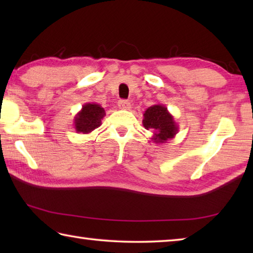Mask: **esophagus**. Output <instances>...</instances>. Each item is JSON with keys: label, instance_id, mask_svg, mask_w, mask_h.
<instances>
[{"label": "esophagus", "instance_id": "1", "mask_svg": "<svg viewBox=\"0 0 253 253\" xmlns=\"http://www.w3.org/2000/svg\"><path fill=\"white\" fill-rule=\"evenodd\" d=\"M118 106H119V108L124 109V110H129L131 108V104L128 100H119Z\"/></svg>", "mask_w": 253, "mask_h": 253}]
</instances>
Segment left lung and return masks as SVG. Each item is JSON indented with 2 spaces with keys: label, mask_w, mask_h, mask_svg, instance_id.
I'll return each mask as SVG.
<instances>
[{
  "label": "left lung",
  "mask_w": 253,
  "mask_h": 253,
  "mask_svg": "<svg viewBox=\"0 0 253 253\" xmlns=\"http://www.w3.org/2000/svg\"><path fill=\"white\" fill-rule=\"evenodd\" d=\"M143 126L153 131L152 140L156 144L168 143L177 134L178 126L175 123L173 115L164 105H153L145 110Z\"/></svg>",
  "instance_id": "obj_1"
}]
</instances>
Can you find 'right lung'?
Wrapping results in <instances>:
<instances>
[{
    "instance_id": "obj_1",
    "label": "right lung",
    "mask_w": 253,
    "mask_h": 253,
    "mask_svg": "<svg viewBox=\"0 0 253 253\" xmlns=\"http://www.w3.org/2000/svg\"><path fill=\"white\" fill-rule=\"evenodd\" d=\"M105 116V109L100 105L96 102L84 104L74 119L76 132L89 134L101 125V121Z\"/></svg>"
}]
</instances>
